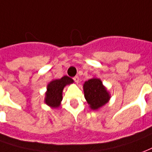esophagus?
<instances>
[{"instance_id": "esophagus-1", "label": "esophagus", "mask_w": 152, "mask_h": 152, "mask_svg": "<svg viewBox=\"0 0 152 152\" xmlns=\"http://www.w3.org/2000/svg\"><path fill=\"white\" fill-rule=\"evenodd\" d=\"M73 80H74V81H75V82H76V84H78L79 83V80H80V79H79V76H75V77H74V78H73Z\"/></svg>"}]
</instances>
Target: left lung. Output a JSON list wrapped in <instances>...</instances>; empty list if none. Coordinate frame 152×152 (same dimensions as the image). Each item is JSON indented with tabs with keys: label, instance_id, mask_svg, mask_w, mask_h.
Wrapping results in <instances>:
<instances>
[{
	"label": "left lung",
	"instance_id": "8db88e82",
	"mask_svg": "<svg viewBox=\"0 0 152 152\" xmlns=\"http://www.w3.org/2000/svg\"><path fill=\"white\" fill-rule=\"evenodd\" d=\"M83 91L89 107L95 111L105 105L111 98L101 80L94 76L83 84Z\"/></svg>",
	"mask_w": 152,
	"mask_h": 152
}]
</instances>
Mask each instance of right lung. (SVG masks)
<instances>
[{"label": "right lung", "instance_id": "add662e5", "mask_svg": "<svg viewBox=\"0 0 152 152\" xmlns=\"http://www.w3.org/2000/svg\"><path fill=\"white\" fill-rule=\"evenodd\" d=\"M74 82L72 78L64 76L61 79L52 80L47 86L44 103L53 109H58L62 100V91L65 86Z\"/></svg>", "mask_w": 152, "mask_h": 152}]
</instances>
